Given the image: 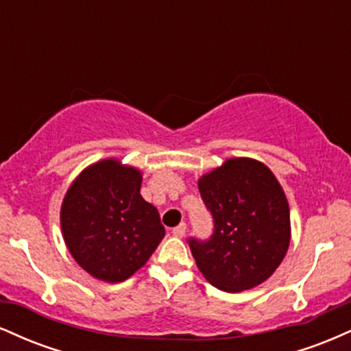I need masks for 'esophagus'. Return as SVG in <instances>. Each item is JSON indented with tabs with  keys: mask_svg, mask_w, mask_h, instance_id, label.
Masks as SVG:
<instances>
[{
	"mask_svg": "<svg viewBox=\"0 0 351 351\" xmlns=\"http://www.w3.org/2000/svg\"><path fill=\"white\" fill-rule=\"evenodd\" d=\"M171 232H173V236H175V237H183L184 234H186V224H184V223L178 224L176 228H173Z\"/></svg>",
	"mask_w": 351,
	"mask_h": 351,
	"instance_id": "1",
	"label": "esophagus"
}]
</instances>
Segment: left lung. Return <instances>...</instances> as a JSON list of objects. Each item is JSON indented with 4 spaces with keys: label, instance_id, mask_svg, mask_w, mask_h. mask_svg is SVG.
Wrapping results in <instances>:
<instances>
[{
    "label": "left lung",
    "instance_id": "1",
    "mask_svg": "<svg viewBox=\"0 0 351 351\" xmlns=\"http://www.w3.org/2000/svg\"><path fill=\"white\" fill-rule=\"evenodd\" d=\"M198 188L215 223L208 241L188 239L201 274L224 292L263 284L291 244V211L274 173L257 160L229 158Z\"/></svg>",
    "mask_w": 351,
    "mask_h": 351
}]
</instances>
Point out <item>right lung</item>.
Wrapping results in <instances>:
<instances>
[{
  "label": "right lung",
  "instance_id": "1",
  "mask_svg": "<svg viewBox=\"0 0 351 351\" xmlns=\"http://www.w3.org/2000/svg\"><path fill=\"white\" fill-rule=\"evenodd\" d=\"M140 186V170L107 158L87 167L64 196V241L75 263L95 279L127 280L162 243L158 209L142 198Z\"/></svg>",
  "mask_w": 351,
  "mask_h": 351
}]
</instances>
